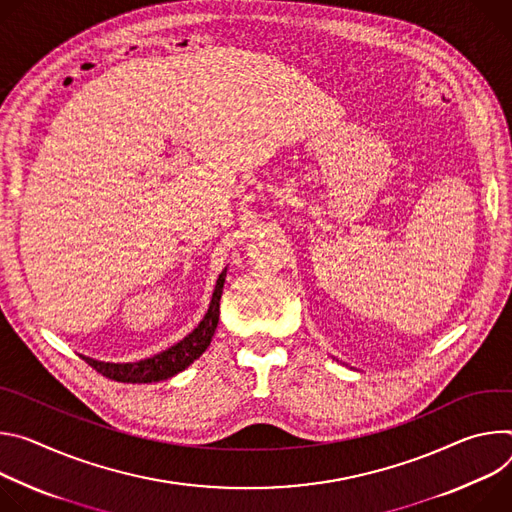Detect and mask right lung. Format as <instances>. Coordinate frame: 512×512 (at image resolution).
<instances>
[{
	"mask_svg": "<svg viewBox=\"0 0 512 512\" xmlns=\"http://www.w3.org/2000/svg\"><path fill=\"white\" fill-rule=\"evenodd\" d=\"M225 282V270L219 274L215 282V291L209 303V309L203 317V321L187 335L179 344L170 346L168 350L140 360V362H126V364H113V362H99L93 358L83 356V360L95 368L101 376L118 382H130V384H146V382H158L166 380L183 372L187 366H191L211 344V337L215 333L217 321H219V299L223 293Z\"/></svg>",
	"mask_w": 512,
	"mask_h": 512,
	"instance_id": "obj_1",
	"label": "right lung"
}]
</instances>
